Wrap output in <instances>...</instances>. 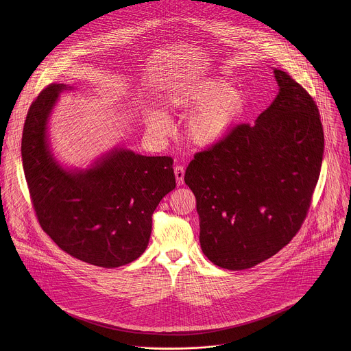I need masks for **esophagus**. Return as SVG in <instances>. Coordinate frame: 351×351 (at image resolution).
<instances>
[{
	"label": "esophagus",
	"instance_id": "esophagus-1",
	"mask_svg": "<svg viewBox=\"0 0 351 351\" xmlns=\"http://www.w3.org/2000/svg\"><path fill=\"white\" fill-rule=\"evenodd\" d=\"M174 174H176L177 184H178V185H182V184H184V177H185V169L178 165V166L174 167Z\"/></svg>",
	"mask_w": 351,
	"mask_h": 351
}]
</instances>
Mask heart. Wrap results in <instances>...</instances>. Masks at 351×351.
Masks as SVG:
<instances>
[{"instance_id": "heart-1", "label": "heart", "mask_w": 351, "mask_h": 351, "mask_svg": "<svg viewBox=\"0 0 351 351\" xmlns=\"http://www.w3.org/2000/svg\"><path fill=\"white\" fill-rule=\"evenodd\" d=\"M169 102L178 109L197 106L186 124L188 138L197 146L220 142L242 120L247 108L245 92L223 78H205L176 92ZM143 120L155 136H165L171 130L167 116L156 108H146Z\"/></svg>"}]
</instances>
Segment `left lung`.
<instances>
[{"label":"left lung","instance_id":"obj_1","mask_svg":"<svg viewBox=\"0 0 351 351\" xmlns=\"http://www.w3.org/2000/svg\"><path fill=\"white\" fill-rule=\"evenodd\" d=\"M278 95L255 120L195 155L185 184L196 196L204 255L228 270L269 259L300 230L319 180L324 135L317 105L274 69Z\"/></svg>","mask_w":351,"mask_h":351}]
</instances>
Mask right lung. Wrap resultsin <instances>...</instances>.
<instances>
[{"mask_svg":"<svg viewBox=\"0 0 351 351\" xmlns=\"http://www.w3.org/2000/svg\"><path fill=\"white\" fill-rule=\"evenodd\" d=\"M51 84L32 102L23 130L21 159L38 220L71 256L119 267L147 249L152 213L176 188L171 156L113 149L88 169H64L53 158L47 128L63 90Z\"/></svg>","mask_w":351,"mask_h":351,"instance_id":"obj_1","label":"right lung"}]
</instances>
